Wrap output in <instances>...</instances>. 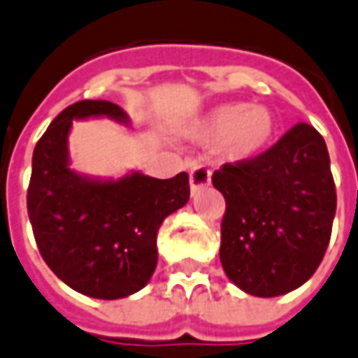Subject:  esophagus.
I'll use <instances>...</instances> for the list:
<instances>
[{
    "mask_svg": "<svg viewBox=\"0 0 358 358\" xmlns=\"http://www.w3.org/2000/svg\"><path fill=\"white\" fill-rule=\"evenodd\" d=\"M211 182V172L206 166H196L189 172V188L196 194L198 189L206 188Z\"/></svg>",
    "mask_w": 358,
    "mask_h": 358,
    "instance_id": "obj_1",
    "label": "esophagus"
}]
</instances>
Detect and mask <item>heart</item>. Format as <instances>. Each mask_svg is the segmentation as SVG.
<instances>
[{"mask_svg":"<svg viewBox=\"0 0 358 358\" xmlns=\"http://www.w3.org/2000/svg\"><path fill=\"white\" fill-rule=\"evenodd\" d=\"M276 131L278 121L271 109L235 101L208 111L194 129V138L201 145L223 143L231 160L249 162L271 147Z\"/></svg>","mask_w":358,"mask_h":358,"instance_id":"b5f03b06","label":"heart"}]
</instances>
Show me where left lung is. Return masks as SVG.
Listing matches in <instances>:
<instances>
[{
  "mask_svg": "<svg viewBox=\"0 0 358 358\" xmlns=\"http://www.w3.org/2000/svg\"><path fill=\"white\" fill-rule=\"evenodd\" d=\"M211 182L225 198L221 266L237 288L274 298L317 271L337 208L323 137L298 123L261 157L223 164Z\"/></svg>",
  "mask_w": 358,
  "mask_h": 358,
  "instance_id": "1",
  "label": "left lung"
}]
</instances>
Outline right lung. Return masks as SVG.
<instances>
[{
    "label": "right lung",
    "instance_id": "obj_1",
    "mask_svg": "<svg viewBox=\"0 0 358 358\" xmlns=\"http://www.w3.org/2000/svg\"><path fill=\"white\" fill-rule=\"evenodd\" d=\"M108 117L131 125L106 99L66 108L33 152L27 210L48 268L72 290L119 300L145 288L157 268L162 221L189 199L186 172L159 180L131 170L121 178H94L70 169L68 135L80 119Z\"/></svg>",
    "mask_w": 358,
    "mask_h": 358
}]
</instances>
